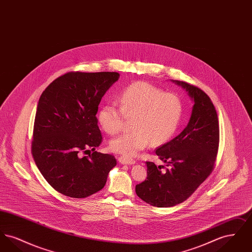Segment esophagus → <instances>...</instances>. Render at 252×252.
<instances>
[{"mask_svg": "<svg viewBox=\"0 0 252 252\" xmlns=\"http://www.w3.org/2000/svg\"><path fill=\"white\" fill-rule=\"evenodd\" d=\"M118 160L120 161L122 164H134L136 162L135 159L129 158H126V157H119Z\"/></svg>", "mask_w": 252, "mask_h": 252, "instance_id": "obj_1", "label": "esophagus"}]
</instances>
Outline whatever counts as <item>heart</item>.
Wrapping results in <instances>:
<instances>
[{
    "label": "heart",
    "mask_w": 252,
    "mask_h": 252,
    "mask_svg": "<svg viewBox=\"0 0 252 252\" xmlns=\"http://www.w3.org/2000/svg\"><path fill=\"white\" fill-rule=\"evenodd\" d=\"M119 107L106 104L98 112V121L105 131H120L124 117L131 118L133 131L112 139L109 149L131 158L150 143L159 145L168 142L177 131L183 113L180 96L145 81L129 85L121 92Z\"/></svg>",
    "instance_id": "obj_1"
}]
</instances>
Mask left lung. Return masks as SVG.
<instances>
[{
	"label": "left lung",
	"mask_w": 252,
	"mask_h": 252,
	"mask_svg": "<svg viewBox=\"0 0 252 252\" xmlns=\"http://www.w3.org/2000/svg\"><path fill=\"white\" fill-rule=\"evenodd\" d=\"M174 82L194 102L191 118L180 135L156 149L166 170L146 161L147 178L135 189L141 199L159 208L182 203L192 195L213 172L219 146V123L211 98L194 85Z\"/></svg>",
	"instance_id": "8db88e82"
}]
</instances>
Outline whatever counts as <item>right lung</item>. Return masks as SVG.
Returning <instances> with one entry per match:
<instances>
[{"label":"right lung","mask_w":252,"mask_h":252,"mask_svg":"<svg viewBox=\"0 0 252 252\" xmlns=\"http://www.w3.org/2000/svg\"><path fill=\"white\" fill-rule=\"evenodd\" d=\"M120 77L115 72H70L41 94L34 123L32 155L58 192L84 198L104 188L116 158L95 151L102 143L96 113L102 97ZM94 152L83 157L89 149Z\"/></svg>","instance_id":"right-lung-1"}]
</instances>
